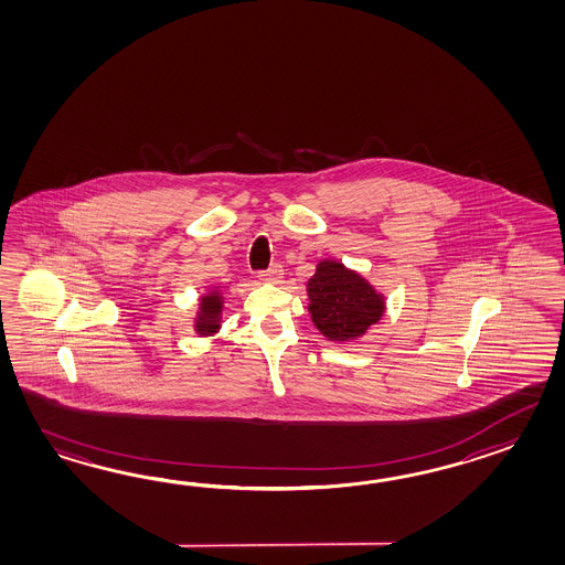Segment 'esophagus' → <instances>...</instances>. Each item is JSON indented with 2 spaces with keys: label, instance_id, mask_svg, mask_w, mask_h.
Here are the masks:
<instances>
[{
  "label": "esophagus",
  "instance_id": "1",
  "mask_svg": "<svg viewBox=\"0 0 565 565\" xmlns=\"http://www.w3.org/2000/svg\"><path fill=\"white\" fill-rule=\"evenodd\" d=\"M258 278H260V282H266V285H278V282L282 280V268H280L278 264H275V266H270L268 270L260 273Z\"/></svg>",
  "mask_w": 565,
  "mask_h": 565
}]
</instances>
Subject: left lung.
Wrapping results in <instances>:
<instances>
[{"label": "left lung", "mask_w": 565, "mask_h": 565, "mask_svg": "<svg viewBox=\"0 0 565 565\" xmlns=\"http://www.w3.org/2000/svg\"><path fill=\"white\" fill-rule=\"evenodd\" d=\"M309 316L329 341H352L376 326L386 311V299L367 278L340 260L317 263L307 280Z\"/></svg>", "instance_id": "1"}]
</instances>
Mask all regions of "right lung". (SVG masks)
<instances>
[{
  "label": "right lung",
  "mask_w": 565,
  "mask_h": 565,
  "mask_svg": "<svg viewBox=\"0 0 565 565\" xmlns=\"http://www.w3.org/2000/svg\"><path fill=\"white\" fill-rule=\"evenodd\" d=\"M224 289L211 287L198 302V316L193 317V329L199 338H213L224 323Z\"/></svg>",
  "instance_id": "obj_1"
}]
</instances>
